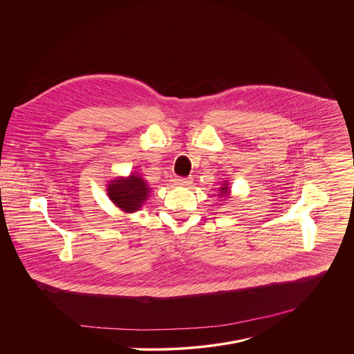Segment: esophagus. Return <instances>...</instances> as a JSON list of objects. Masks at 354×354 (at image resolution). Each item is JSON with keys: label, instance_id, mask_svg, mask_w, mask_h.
<instances>
[{"label": "esophagus", "instance_id": "34e87169", "mask_svg": "<svg viewBox=\"0 0 354 354\" xmlns=\"http://www.w3.org/2000/svg\"><path fill=\"white\" fill-rule=\"evenodd\" d=\"M174 183H176V185H180V187H189L192 184V178L191 177H176Z\"/></svg>", "mask_w": 354, "mask_h": 354}]
</instances>
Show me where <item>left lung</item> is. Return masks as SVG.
Returning <instances> with one entry per match:
<instances>
[{
    "label": "left lung",
    "mask_w": 354,
    "mask_h": 354,
    "mask_svg": "<svg viewBox=\"0 0 354 354\" xmlns=\"http://www.w3.org/2000/svg\"><path fill=\"white\" fill-rule=\"evenodd\" d=\"M219 194L218 196H230V188H228V183H225L221 188H219Z\"/></svg>",
    "instance_id": "left-lung-1"
}]
</instances>
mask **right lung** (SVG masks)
I'll return each mask as SVG.
<instances>
[{
  "label": "right lung",
  "instance_id": "1",
  "mask_svg": "<svg viewBox=\"0 0 354 354\" xmlns=\"http://www.w3.org/2000/svg\"><path fill=\"white\" fill-rule=\"evenodd\" d=\"M150 187L139 174H131L129 177H118L108 184V196L112 203L122 211L131 214L142 208L149 197Z\"/></svg>",
  "mask_w": 354,
  "mask_h": 354
}]
</instances>
